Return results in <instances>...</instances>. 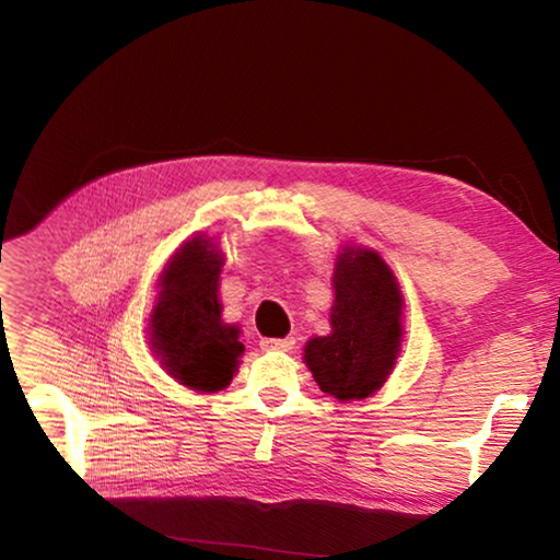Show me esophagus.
Here are the masks:
<instances>
[{"label": "esophagus", "mask_w": 560, "mask_h": 560, "mask_svg": "<svg viewBox=\"0 0 560 560\" xmlns=\"http://www.w3.org/2000/svg\"><path fill=\"white\" fill-rule=\"evenodd\" d=\"M261 351H293L295 339L287 337V339H261L259 341Z\"/></svg>", "instance_id": "34e87169"}]
</instances>
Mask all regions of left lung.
Here are the masks:
<instances>
[{"label":"left lung","mask_w":560,"mask_h":560,"mask_svg":"<svg viewBox=\"0 0 560 560\" xmlns=\"http://www.w3.org/2000/svg\"><path fill=\"white\" fill-rule=\"evenodd\" d=\"M331 335L305 347L315 383L341 401L363 399L385 383L401 339V293L377 253L347 247L335 267Z\"/></svg>","instance_id":"1"}]
</instances>
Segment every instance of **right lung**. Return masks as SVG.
Wrapping results in <instances>:
<instances>
[{
    "mask_svg": "<svg viewBox=\"0 0 560 560\" xmlns=\"http://www.w3.org/2000/svg\"><path fill=\"white\" fill-rule=\"evenodd\" d=\"M217 245L195 237L175 253L161 277V299L151 315V347L183 385L217 392L231 383L245 347L241 329L221 323Z\"/></svg>",
    "mask_w": 560,
    "mask_h": 560,
    "instance_id": "1",
    "label": "right lung"
}]
</instances>
